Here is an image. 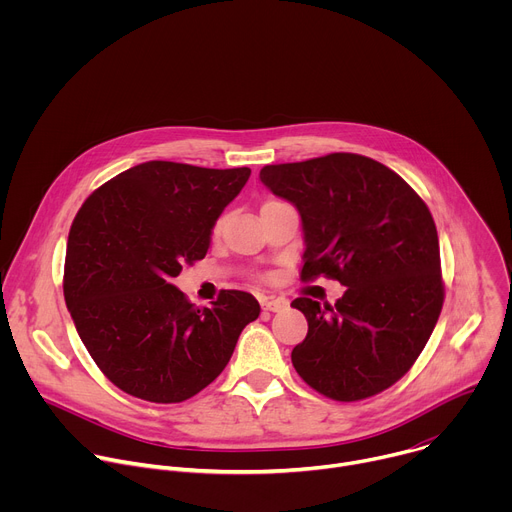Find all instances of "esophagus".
I'll return each mask as SVG.
<instances>
[{
	"label": "esophagus",
	"mask_w": 512,
	"mask_h": 512,
	"mask_svg": "<svg viewBox=\"0 0 512 512\" xmlns=\"http://www.w3.org/2000/svg\"><path fill=\"white\" fill-rule=\"evenodd\" d=\"M261 308L269 310V312H281V310L287 308V302L281 300V298H263Z\"/></svg>",
	"instance_id": "obj_1"
}]
</instances>
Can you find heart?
Returning <instances> with one entry per match:
<instances>
[{"instance_id":"b5f03b06","label":"heart","mask_w":512,"mask_h":512,"mask_svg":"<svg viewBox=\"0 0 512 512\" xmlns=\"http://www.w3.org/2000/svg\"><path fill=\"white\" fill-rule=\"evenodd\" d=\"M218 231H221V221H218V223H216V225H214V235H216V233H218Z\"/></svg>"}]
</instances>
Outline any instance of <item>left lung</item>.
Returning a JSON list of instances; mask_svg holds the SVG:
<instances>
[{
    "label": "left lung",
    "mask_w": 512,
    "mask_h": 512,
    "mask_svg": "<svg viewBox=\"0 0 512 512\" xmlns=\"http://www.w3.org/2000/svg\"><path fill=\"white\" fill-rule=\"evenodd\" d=\"M259 180L302 218V279L346 285L334 306L291 302L308 336L298 375L336 401L397 383L427 344L444 304L440 241L425 202L387 166L356 154L265 166Z\"/></svg>",
    "instance_id": "1"
}]
</instances>
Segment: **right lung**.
<instances>
[{
	"label": "right lung",
	"mask_w": 512,
	"mask_h": 512,
	"mask_svg": "<svg viewBox=\"0 0 512 512\" xmlns=\"http://www.w3.org/2000/svg\"><path fill=\"white\" fill-rule=\"evenodd\" d=\"M249 168L212 170L176 162L133 166L95 190L72 221L64 300L105 377L154 403H180L223 373L259 302L221 291L196 308L172 283L204 259L218 216Z\"/></svg>",
	"instance_id": "right-lung-1"
}]
</instances>
